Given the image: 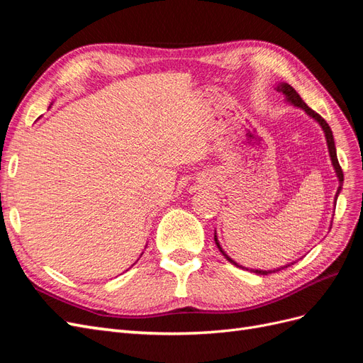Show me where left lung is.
I'll list each match as a JSON object with an SVG mask.
<instances>
[{"label": "left lung", "instance_id": "1", "mask_svg": "<svg viewBox=\"0 0 363 363\" xmlns=\"http://www.w3.org/2000/svg\"><path fill=\"white\" fill-rule=\"evenodd\" d=\"M277 91L279 92H283L284 95L288 96V100L294 104V106H296V107H301L303 111L307 113V115H311L312 118H315L318 123L321 124V127H323V130H324V133H325V139H327V145H328V151H330V157H332V163H333V167H335V169H336V174H337V179H339V189H337V192H336V199H337V194L340 192V186H342V182H344V172H342V168H340V164H339V162H337V156H336V147H335V140H333V133H332V128H330V125L327 124V121L321 116V115H318L315 111H312V108L307 106L303 100H301V96L298 95V92H296L294 87L291 86V84H288V83H283V84H280L279 87H277ZM215 242H216V245H218V248H219V251L223 252V255L227 257V260L230 262V263H233V265H236L238 268H242L240 265H238L236 262H233L232 259H230L225 252L223 251V248L219 247V244H218V239H216V236H215ZM289 267V265H288ZM286 267V268H288ZM280 269H283V268H280ZM280 269H274V271H259V269H252V272H256V274H262V276H268V274H271V272H276V271H280Z\"/></svg>", "mask_w": 363, "mask_h": 363}]
</instances>
